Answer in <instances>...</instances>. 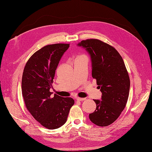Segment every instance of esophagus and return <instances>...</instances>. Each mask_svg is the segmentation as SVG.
<instances>
[{
  "label": "esophagus",
  "mask_w": 152,
  "mask_h": 152,
  "mask_svg": "<svg viewBox=\"0 0 152 152\" xmlns=\"http://www.w3.org/2000/svg\"><path fill=\"white\" fill-rule=\"evenodd\" d=\"M86 98H81V97H77L76 98V100L78 101H85L86 100Z\"/></svg>",
  "instance_id": "esophagus-1"
}]
</instances>
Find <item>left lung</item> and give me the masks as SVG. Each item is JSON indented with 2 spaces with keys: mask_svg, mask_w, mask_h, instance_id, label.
<instances>
[{
  "mask_svg": "<svg viewBox=\"0 0 152 152\" xmlns=\"http://www.w3.org/2000/svg\"><path fill=\"white\" fill-rule=\"evenodd\" d=\"M77 45L90 55L92 76L102 92L101 100H94L96 109L89 119L99 126H109L118 118L128 101L130 80L126 68L118 51L101 40H83Z\"/></svg>",
  "mask_w": 152,
  "mask_h": 152,
  "instance_id": "8db88e82",
  "label": "left lung"
}]
</instances>
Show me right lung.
Masks as SVG:
<instances>
[{
	"instance_id": "add662e5",
	"label": "right lung",
	"mask_w": 152,
	"mask_h": 152,
	"mask_svg": "<svg viewBox=\"0 0 152 152\" xmlns=\"http://www.w3.org/2000/svg\"><path fill=\"white\" fill-rule=\"evenodd\" d=\"M69 44L46 45L36 51L26 63L22 77V94L26 108L44 127L54 129L66 121L74 104L71 97L52 96L50 89L55 71Z\"/></svg>"
}]
</instances>
